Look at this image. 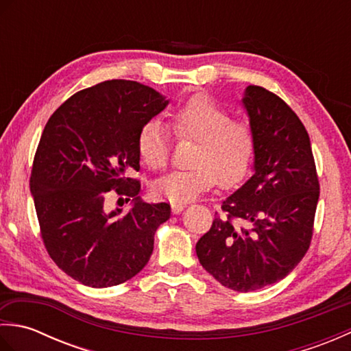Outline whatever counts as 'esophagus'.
Returning a JSON list of instances; mask_svg holds the SVG:
<instances>
[{"mask_svg":"<svg viewBox=\"0 0 351 351\" xmlns=\"http://www.w3.org/2000/svg\"><path fill=\"white\" fill-rule=\"evenodd\" d=\"M184 208H185L184 204H171V213L180 214L184 211Z\"/></svg>","mask_w":351,"mask_h":351,"instance_id":"1","label":"esophagus"}]
</instances>
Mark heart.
<instances>
[{"instance_id":"heart-1","label":"heart","mask_w":351,"mask_h":351,"mask_svg":"<svg viewBox=\"0 0 351 351\" xmlns=\"http://www.w3.org/2000/svg\"><path fill=\"white\" fill-rule=\"evenodd\" d=\"M180 138H191L187 169L173 170L154 184V193L175 204L190 202L220 184L240 182L250 169L255 138L250 126L230 119L228 111L204 95H195L170 114ZM170 137L158 121L146 122L138 132L137 149L147 167L161 169L169 161Z\"/></svg>"}]
</instances>
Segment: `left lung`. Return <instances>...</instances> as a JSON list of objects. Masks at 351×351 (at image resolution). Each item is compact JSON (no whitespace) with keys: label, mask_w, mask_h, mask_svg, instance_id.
Listing matches in <instances>:
<instances>
[{"label":"left lung","mask_w":351,"mask_h":351,"mask_svg":"<svg viewBox=\"0 0 351 351\" xmlns=\"http://www.w3.org/2000/svg\"><path fill=\"white\" fill-rule=\"evenodd\" d=\"M255 138L253 175L223 200L196 244L199 263L223 287L249 293L282 280L308 252L319 185L311 140L279 96L247 86L241 99Z\"/></svg>","instance_id":"8db88e82"}]
</instances>
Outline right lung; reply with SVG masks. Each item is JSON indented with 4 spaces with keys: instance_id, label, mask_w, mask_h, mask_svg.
<instances>
[{
    "instance_id": "right-lung-1",
    "label": "right lung",
    "mask_w": 351,
    "mask_h": 351,
    "mask_svg": "<svg viewBox=\"0 0 351 351\" xmlns=\"http://www.w3.org/2000/svg\"><path fill=\"white\" fill-rule=\"evenodd\" d=\"M169 99L152 87L110 80L62 104L45 125L29 191L49 256L86 287L108 288L143 270L170 205L147 204L140 182L138 132ZM110 189L133 197L132 210L108 212ZM122 199V197H121Z\"/></svg>"
}]
</instances>
